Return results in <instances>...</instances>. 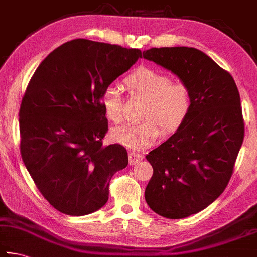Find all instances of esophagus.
Segmentation results:
<instances>
[{"label": "esophagus", "instance_id": "obj_1", "mask_svg": "<svg viewBox=\"0 0 257 257\" xmlns=\"http://www.w3.org/2000/svg\"><path fill=\"white\" fill-rule=\"evenodd\" d=\"M142 160H143L142 154L136 153V152H130L129 153V163H130V165L137 164V163H139Z\"/></svg>", "mask_w": 257, "mask_h": 257}]
</instances>
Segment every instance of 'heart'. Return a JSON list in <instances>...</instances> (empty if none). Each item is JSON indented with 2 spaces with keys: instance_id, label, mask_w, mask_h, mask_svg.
<instances>
[{
  "instance_id": "obj_1",
  "label": "heart",
  "mask_w": 257,
  "mask_h": 257,
  "mask_svg": "<svg viewBox=\"0 0 257 257\" xmlns=\"http://www.w3.org/2000/svg\"><path fill=\"white\" fill-rule=\"evenodd\" d=\"M130 92L146 100L141 123H125L111 130L115 143L132 149H143L152 145L164 133H172L189 114L192 96L183 82H171L166 74L153 68L141 67L125 78ZM101 105L104 115L112 122L121 120V94L119 88L108 86L102 93Z\"/></svg>"
}]
</instances>
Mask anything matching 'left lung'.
<instances>
[{
	"label": "left lung",
	"mask_w": 257,
	"mask_h": 257,
	"mask_svg": "<svg viewBox=\"0 0 257 257\" xmlns=\"http://www.w3.org/2000/svg\"><path fill=\"white\" fill-rule=\"evenodd\" d=\"M143 57L171 71L192 96L183 122L146 156L154 170L145 190L149 208L185 218L210 206L230 180L244 141L239 92L230 74L197 48H151Z\"/></svg>",
	"instance_id": "1"
}]
</instances>
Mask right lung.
<instances>
[{"mask_svg":"<svg viewBox=\"0 0 257 257\" xmlns=\"http://www.w3.org/2000/svg\"><path fill=\"white\" fill-rule=\"evenodd\" d=\"M142 57L139 49L74 39L51 51L28 84L19 125L23 163L58 211L85 216L109 199L114 173L128 165L119 144L103 146L102 93Z\"/></svg>","mask_w":257,"mask_h":257,"instance_id":"right-lung-1","label":"right lung"}]
</instances>
